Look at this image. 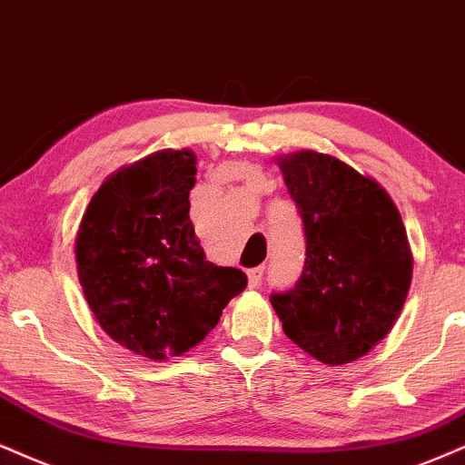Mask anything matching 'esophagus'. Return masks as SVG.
Wrapping results in <instances>:
<instances>
[{"label": "esophagus", "mask_w": 465, "mask_h": 465, "mask_svg": "<svg viewBox=\"0 0 465 465\" xmlns=\"http://www.w3.org/2000/svg\"><path fill=\"white\" fill-rule=\"evenodd\" d=\"M262 273H265V267H254V269H250V272H248V284L252 286V289L261 284Z\"/></svg>", "instance_id": "1"}]
</instances>
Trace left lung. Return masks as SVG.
<instances>
[{
	"label": "left lung",
	"instance_id": "left-lung-1",
	"mask_svg": "<svg viewBox=\"0 0 465 465\" xmlns=\"http://www.w3.org/2000/svg\"><path fill=\"white\" fill-rule=\"evenodd\" d=\"M306 234L293 289L272 293L284 334L319 362L362 358L392 330L408 297L414 259L403 220L380 183L331 154L278 159Z\"/></svg>",
	"mask_w": 465,
	"mask_h": 465
}]
</instances>
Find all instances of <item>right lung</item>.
I'll return each instance as SVG.
<instances>
[{
    "instance_id": "right-lung-1",
    "label": "right lung",
    "mask_w": 465,
    "mask_h": 465,
    "mask_svg": "<svg viewBox=\"0 0 465 465\" xmlns=\"http://www.w3.org/2000/svg\"><path fill=\"white\" fill-rule=\"evenodd\" d=\"M193 183L189 148L124 165L90 200L74 239L79 284L96 323L148 360L196 347L248 284L242 269L206 261L189 220Z\"/></svg>"
}]
</instances>
